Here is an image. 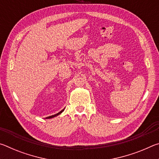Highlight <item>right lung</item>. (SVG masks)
Returning a JSON list of instances; mask_svg holds the SVG:
<instances>
[{"label":"right lung","instance_id":"right-lung-1","mask_svg":"<svg viewBox=\"0 0 159 159\" xmlns=\"http://www.w3.org/2000/svg\"><path fill=\"white\" fill-rule=\"evenodd\" d=\"M65 109V108H64ZM64 109H63L62 110H61V111H60V112L59 113H57V114H54V115H52V116H48V117H46V118H46V119H49V118H54V117H55V116H58V115H60V114H61V113H62L63 111H64Z\"/></svg>","mask_w":159,"mask_h":159}]
</instances>
